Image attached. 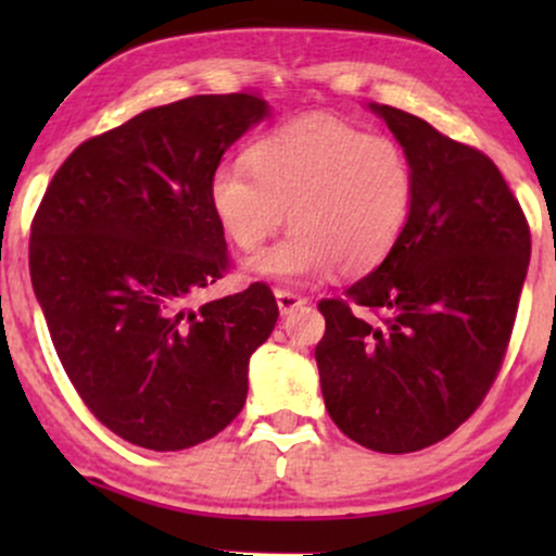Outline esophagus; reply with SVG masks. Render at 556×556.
<instances>
[{
	"label": "esophagus",
	"instance_id": "obj_1",
	"mask_svg": "<svg viewBox=\"0 0 556 556\" xmlns=\"http://www.w3.org/2000/svg\"><path fill=\"white\" fill-rule=\"evenodd\" d=\"M274 298H277L279 314H282V316L292 314V311L300 308V305L308 303V300L300 298V295H295V292H290V290H277V292H274Z\"/></svg>",
	"mask_w": 556,
	"mask_h": 556
}]
</instances>
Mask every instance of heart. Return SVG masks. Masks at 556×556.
<instances>
[{
  "label": "heart",
  "mask_w": 556,
  "mask_h": 556,
  "mask_svg": "<svg viewBox=\"0 0 556 556\" xmlns=\"http://www.w3.org/2000/svg\"><path fill=\"white\" fill-rule=\"evenodd\" d=\"M244 164H219L208 206L240 251H258L285 225V240L245 264L251 277L305 285L340 266L371 271L394 251L416 198L405 149L334 117H300L264 132Z\"/></svg>",
  "instance_id": "1"
}]
</instances>
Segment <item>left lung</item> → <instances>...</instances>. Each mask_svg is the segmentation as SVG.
I'll return each mask as SVG.
<instances>
[{"label":"left lung","mask_w":556,"mask_h":556,"mask_svg":"<svg viewBox=\"0 0 556 556\" xmlns=\"http://www.w3.org/2000/svg\"><path fill=\"white\" fill-rule=\"evenodd\" d=\"M410 156L416 198L394 251L321 300L316 344L331 420L353 442L387 455L450 437L486 397L513 334L531 232L489 156L426 119L368 104ZM381 313L368 323L349 303Z\"/></svg>","instance_id":"8db88e82"}]
</instances>
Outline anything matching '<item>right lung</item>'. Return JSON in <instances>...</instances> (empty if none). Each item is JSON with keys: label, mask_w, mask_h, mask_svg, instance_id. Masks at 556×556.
Returning <instances> with one entry per match:
<instances>
[{"label": "right lung", "mask_w": 556, "mask_h": 556, "mask_svg": "<svg viewBox=\"0 0 556 556\" xmlns=\"http://www.w3.org/2000/svg\"><path fill=\"white\" fill-rule=\"evenodd\" d=\"M271 114L253 93L190 96L78 146L30 229V279L62 366L125 442L188 450L232 424L279 308L266 285L190 300L227 269L208 177Z\"/></svg>", "instance_id": "obj_1"}]
</instances>
